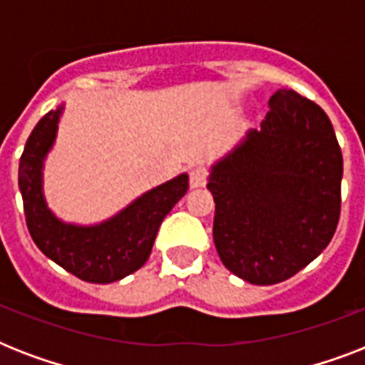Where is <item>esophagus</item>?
Wrapping results in <instances>:
<instances>
[{
	"mask_svg": "<svg viewBox=\"0 0 365 365\" xmlns=\"http://www.w3.org/2000/svg\"><path fill=\"white\" fill-rule=\"evenodd\" d=\"M206 182H208V174H206L202 168H193V170L189 172V183H191V187H205Z\"/></svg>",
	"mask_w": 365,
	"mask_h": 365,
	"instance_id": "34e87169",
	"label": "esophagus"
}]
</instances>
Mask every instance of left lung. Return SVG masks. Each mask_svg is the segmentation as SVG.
Segmentation results:
<instances>
[{"mask_svg":"<svg viewBox=\"0 0 365 365\" xmlns=\"http://www.w3.org/2000/svg\"><path fill=\"white\" fill-rule=\"evenodd\" d=\"M261 130L212 166L214 244L229 271L269 286L322 254L341 214L343 155L324 110L278 88Z\"/></svg>","mask_w":365,"mask_h":365,"instance_id":"obj_1","label":"left lung"}]
</instances>
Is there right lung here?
Segmentation results:
<instances>
[{"label":"right lung","instance_id":"right-lung-1","mask_svg":"<svg viewBox=\"0 0 365 365\" xmlns=\"http://www.w3.org/2000/svg\"><path fill=\"white\" fill-rule=\"evenodd\" d=\"M62 106L48 111L31 130L19 165V187L24 202L26 225L37 248L77 278L110 284L128 277L148 261L165 216L187 193V174L138 197L117 216L83 227L60 222L43 197L41 170L53 148Z\"/></svg>","mask_w":365,"mask_h":365}]
</instances>
